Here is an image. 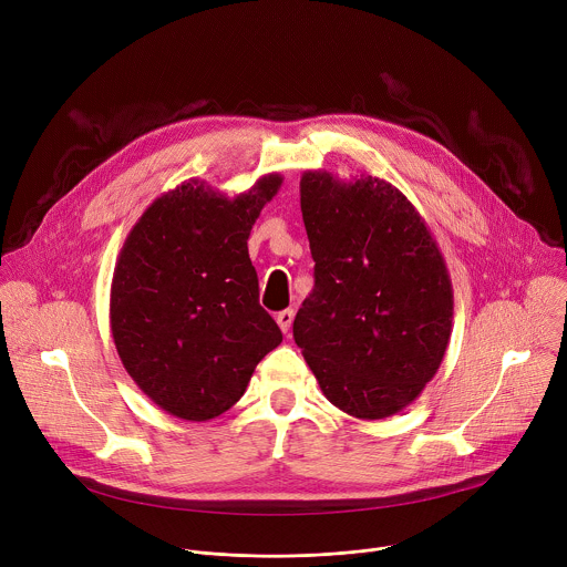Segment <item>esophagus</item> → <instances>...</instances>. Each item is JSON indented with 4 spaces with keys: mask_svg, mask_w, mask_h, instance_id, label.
I'll return each mask as SVG.
<instances>
[{
    "mask_svg": "<svg viewBox=\"0 0 567 567\" xmlns=\"http://www.w3.org/2000/svg\"><path fill=\"white\" fill-rule=\"evenodd\" d=\"M291 320H293V309H282L276 313V322L280 326V330L287 334L291 328Z\"/></svg>",
    "mask_w": 567,
    "mask_h": 567,
    "instance_id": "obj_1",
    "label": "esophagus"
}]
</instances>
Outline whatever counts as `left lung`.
Instances as JSON below:
<instances>
[{"label":"left lung","instance_id":"1","mask_svg":"<svg viewBox=\"0 0 567 567\" xmlns=\"http://www.w3.org/2000/svg\"><path fill=\"white\" fill-rule=\"evenodd\" d=\"M313 289L293 320L322 394L359 420H385L435 377L453 330V287L437 241L392 184L300 177Z\"/></svg>","mask_w":567,"mask_h":567}]
</instances>
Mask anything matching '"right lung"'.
<instances>
[{
	"instance_id": "right-lung-1",
	"label": "right lung",
	"mask_w": 567,
	"mask_h": 567,
	"mask_svg": "<svg viewBox=\"0 0 567 567\" xmlns=\"http://www.w3.org/2000/svg\"><path fill=\"white\" fill-rule=\"evenodd\" d=\"M278 173L228 199L190 179L156 197L118 254L110 326L134 383L186 422L226 413L282 343L260 307L247 239L280 190Z\"/></svg>"
}]
</instances>
